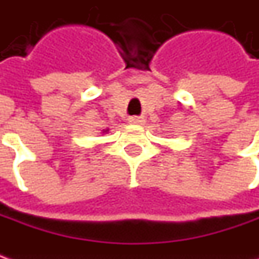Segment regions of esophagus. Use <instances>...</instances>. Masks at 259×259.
<instances>
[{
  "label": "esophagus",
  "mask_w": 259,
  "mask_h": 259,
  "mask_svg": "<svg viewBox=\"0 0 259 259\" xmlns=\"http://www.w3.org/2000/svg\"><path fill=\"white\" fill-rule=\"evenodd\" d=\"M128 122H130V124H143V122H144V119H143V118H141V116H131V118H130V119H128Z\"/></svg>",
  "instance_id": "1"
}]
</instances>
